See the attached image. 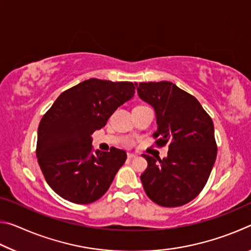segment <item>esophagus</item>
<instances>
[{
    "instance_id": "1",
    "label": "esophagus",
    "mask_w": 251,
    "mask_h": 251,
    "mask_svg": "<svg viewBox=\"0 0 251 251\" xmlns=\"http://www.w3.org/2000/svg\"><path fill=\"white\" fill-rule=\"evenodd\" d=\"M127 157H128L129 159H133V158H135V157H137V155H136V154H131V152H129V154L127 155Z\"/></svg>"
}]
</instances>
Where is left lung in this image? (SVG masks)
<instances>
[{"instance_id":"left-lung-1","label":"left lung","mask_w":251,"mask_h":251,"mask_svg":"<svg viewBox=\"0 0 251 251\" xmlns=\"http://www.w3.org/2000/svg\"><path fill=\"white\" fill-rule=\"evenodd\" d=\"M139 99L155 110L156 144L168 143L167 157H151L141 180L157 205L178 207L192 201L209 178L216 156L214 123L193 95L172 82L135 84Z\"/></svg>"}]
</instances>
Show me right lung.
Wrapping results in <instances>:
<instances>
[{"mask_svg": "<svg viewBox=\"0 0 251 251\" xmlns=\"http://www.w3.org/2000/svg\"><path fill=\"white\" fill-rule=\"evenodd\" d=\"M131 82L84 80L63 92L37 129V161L55 193L74 203H91L107 192L127 158L123 150L93 151L91 135L133 99Z\"/></svg>", "mask_w": 251, "mask_h": 251, "instance_id": "right-lung-1", "label": "right lung"}]
</instances>
